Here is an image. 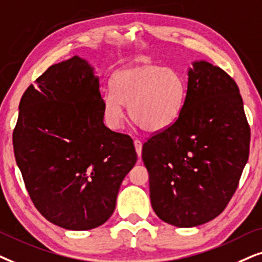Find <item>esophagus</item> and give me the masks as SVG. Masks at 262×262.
I'll return each mask as SVG.
<instances>
[{
    "label": "esophagus",
    "mask_w": 262,
    "mask_h": 262,
    "mask_svg": "<svg viewBox=\"0 0 262 262\" xmlns=\"http://www.w3.org/2000/svg\"><path fill=\"white\" fill-rule=\"evenodd\" d=\"M134 146H135V151L138 153V157L141 159V152H142V142L140 140H134Z\"/></svg>",
    "instance_id": "1"
}]
</instances>
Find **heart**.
Listing matches in <instances>:
<instances>
[{
    "label": "heart",
    "instance_id": "1",
    "mask_svg": "<svg viewBox=\"0 0 262 262\" xmlns=\"http://www.w3.org/2000/svg\"><path fill=\"white\" fill-rule=\"evenodd\" d=\"M113 91L103 96L107 125L122 127L124 105L129 117L148 133H159L179 120L187 96L184 76L175 68L153 63H133L115 73Z\"/></svg>",
    "mask_w": 262,
    "mask_h": 262
}]
</instances>
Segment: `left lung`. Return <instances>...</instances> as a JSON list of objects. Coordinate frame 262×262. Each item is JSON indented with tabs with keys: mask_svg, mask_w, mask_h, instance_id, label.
<instances>
[{
	"mask_svg": "<svg viewBox=\"0 0 262 262\" xmlns=\"http://www.w3.org/2000/svg\"><path fill=\"white\" fill-rule=\"evenodd\" d=\"M191 64L179 120L142 146L152 208L179 228L224 211L249 156L250 128L235 80L207 61Z\"/></svg>",
	"mask_w": 262,
	"mask_h": 262,
	"instance_id": "left-lung-1",
	"label": "left lung"
}]
</instances>
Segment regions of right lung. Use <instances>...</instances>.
I'll return each mask as SVG.
<instances>
[{
	"label": "right lung",
	"mask_w": 262,
	"mask_h": 262,
	"mask_svg": "<svg viewBox=\"0 0 262 262\" xmlns=\"http://www.w3.org/2000/svg\"><path fill=\"white\" fill-rule=\"evenodd\" d=\"M103 120L99 76L79 56L49 67L20 100L14 155L31 200L52 224L91 230L114 213L138 156L130 137Z\"/></svg>",
	"instance_id": "add662e5"
}]
</instances>
